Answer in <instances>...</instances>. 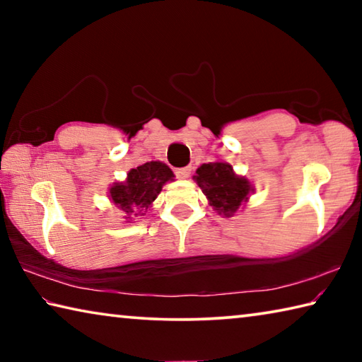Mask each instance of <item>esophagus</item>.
<instances>
[{
  "label": "esophagus",
  "mask_w": 362,
  "mask_h": 362,
  "mask_svg": "<svg viewBox=\"0 0 362 362\" xmlns=\"http://www.w3.org/2000/svg\"><path fill=\"white\" fill-rule=\"evenodd\" d=\"M174 173H175L177 177H179V179H188L189 174H192V168H189V166L179 168V169H175Z\"/></svg>",
  "instance_id": "esophagus-1"
}]
</instances>
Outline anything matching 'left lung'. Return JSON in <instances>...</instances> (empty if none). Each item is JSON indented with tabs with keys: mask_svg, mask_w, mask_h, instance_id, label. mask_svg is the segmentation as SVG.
Returning a JSON list of instances; mask_svg holds the SVG:
<instances>
[{
	"mask_svg": "<svg viewBox=\"0 0 362 362\" xmlns=\"http://www.w3.org/2000/svg\"><path fill=\"white\" fill-rule=\"evenodd\" d=\"M194 180L207 196L211 206L230 217L247 199L252 187L244 177H238L226 163H209L196 169Z\"/></svg>",
	"mask_w": 362,
	"mask_h": 362,
	"instance_id": "8db88e82",
	"label": "left lung"
}]
</instances>
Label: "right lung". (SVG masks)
Returning <instances> with one entry per match:
<instances>
[{"mask_svg":"<svg viewBox=\"0 0 362 362\" xmlns=\"http://www.w3.org/2000/svg\"><path fill=\"white\" fill-rule=\"evenodd\" d=\"M173 170L159 161L145 163L131 169L124 183L110 188V198L126 214V218L142 217L161 192L163 185L173 180Z\"/></svg>","mask_w":362,"mask_h":362,"instance_id":"obj_1","label":"right lung"}]
</instances>
